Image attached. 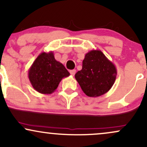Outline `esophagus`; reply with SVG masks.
<instances>
[{
    "label": "esophagus",
    "mask_w": 147,
    "mask_h": 147,
    "mask_svg": "<svg viewBox=\"0 0 147 147\" xmlns=\"http://www.w3.org/2000/svg\"><path fill=\"white\" fill-rule=\"evenodd\" d=\"M70 75H71L72 76H74V75H75V73H76V70H70Z\"/></svg>",
    "instance_id": "1"
}]
</instances>
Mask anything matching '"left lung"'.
<instances>
[{
    "label": "left lung",
    "instance_id": "left-lung-1",
    "mask_svg": "<svg viewBox=\"0 0 147 147\" xmlns=\"http://www.w3.org/2000/svg\"><path fill=\"white\" fill-rule=\"evenodd\" d=\"M117 76L115 66L98 50L86 54L82 69L75 74V79L88 97H99L112 88Z\"/></svg>",
    "mask_w": 147,
    "mask_h": 147
}]
</instances>
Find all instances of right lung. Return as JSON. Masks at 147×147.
<instances>
[{
	"label": "right lung",
	"instance_id": "right-lung-1",
	"mask_svg": "<svg viewBox=\"0 0 147 147\" xmlns=\"http://www.w3.org/2000/svg\"><path fill=\"white\" fill-rule=\"evenodd\" d=\"M69 75L70 73L63 64L55 59L52 52L40 54L28 71L32 86L41 94L55 92L61 79Z\"/></svg>",
	"mask_w": 147,
	"mask_h": 147
}]
</instances>
